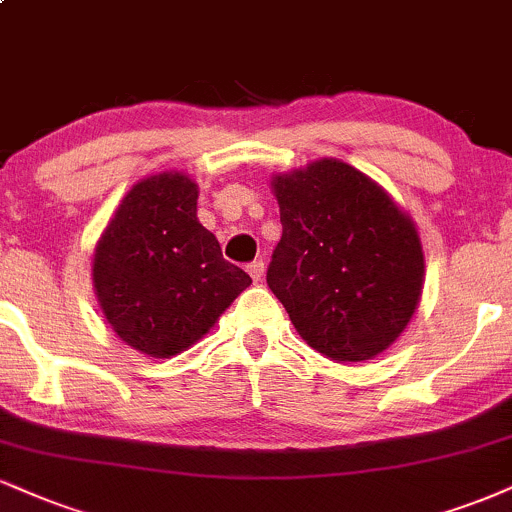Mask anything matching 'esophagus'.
<instances>
[{"mask_svg": "<svg viewBox=\"0 0 512 512\" xmlns=\"http://www.w3.org/2000/svg\"><path fill=\"white\" fill-rule=\"evenodd\" d=\"M248 274L252 276V281H262V276H264V262L262 260H255V262H250L248 264Z\"/></svg>", "mask_w": 512, "mask_h": 512, "instance_id": "obj_1", "label": "esophagus"}]
</instances>
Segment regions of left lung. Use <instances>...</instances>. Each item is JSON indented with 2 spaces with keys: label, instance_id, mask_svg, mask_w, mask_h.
Listing matches in <instances>:
<instances>
[{
  "label": "left lung",
  "instance_id": "left-lung-1",
  "mask_svg": "<svg viewBox=\"0 0 512 512\" xmlns=\"http://www.w3.org/2000/svg\"><path fill=\"white\" fill-rule=\"evenodd\" d=\"M281 212L267 283L307 346L334 362L384 353L415 315L424 252L415 221L341 159L272 178Z\"/></svg>",
  "mask_w": 512,
  "mask_h": 512
}]
</instances>
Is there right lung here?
Returning a JSON list of instances; mask_svg holds the SVG:
<instances>
[{"label":"right lung","instance_id":"obj_1","mask_svg":"<svg viewBox=\"0 0 512 512\" xmlns=\"http://www.w3.org/2000/svg\"><path fill=\"white\" fill-rule=\"evenodd\" d=\"M197 183L181 171L147 176L123 195L92 255V286L114 334L157 360L219 322L252 279L197 221Z\"/></svg>","mask_w":512,"mask_h":512}]
</instances>
